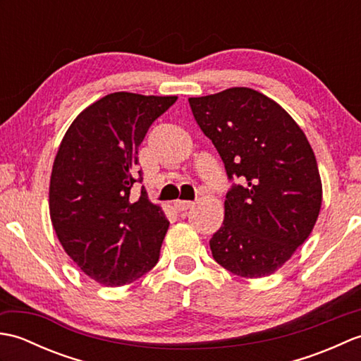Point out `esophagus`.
<instances>
[{
	"mask_svg": "<svg viewBox=\"0 0 361 361\" xmlns=\"http://www.w3.org/2000/svg\"><path fill=\"white\" fill-rule=\"evenodd\" d=\"M173 206H175V209H176V211L183 212V211H188V209L192 208V206H194V202H183V200H176V202L173 203Z\"/></svg>",
	"mask_w": 361,
	"mask_h": 361,
	"instance_id": "34e87169",
	"label": "esophagus"
}]
</instances>
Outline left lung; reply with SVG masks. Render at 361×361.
I'll use <instances>...</instances> for the list:
<instances>
[{
    "instance_id": "obj_1",
    "label": "left lung",
    "mask_w": 361,
    "mask_h": 361,
    "mask_svg": "<svg viewBox=\"0 0 361 361\" xmlns=\"http://www.w3.org/2000/svg\"><path fill=\"white\" fill-rule=\"evenodd\" d=\"M202 132L224 161L229 181L225 220L211 237L212 257L242 278L278 270L312 233L321 180L304 132L271 99L250 88L190 97Z\"/></svg>"
}]
</instances>
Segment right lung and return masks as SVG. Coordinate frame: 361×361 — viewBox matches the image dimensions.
Listing matches in <instances>:
<instances>
[{
    "label": "right lung",
    "instance_id": "right-lung-1",
    "mask_svg": "<svg viewBox=\"0 0 361 361\" xmlns=\"http://www.w3.org/2000/svg\"><path fill=\"white\" fill-rule=\"evenodd\" d=\"M175 96L106 94L74 119L52 166V226L70 256L91 279L119 287L157 265L169 221L136 171L137 149Z\"/></svg>",
    "mask_w": 361,
    "mask_h": 361
}]
</instances>
